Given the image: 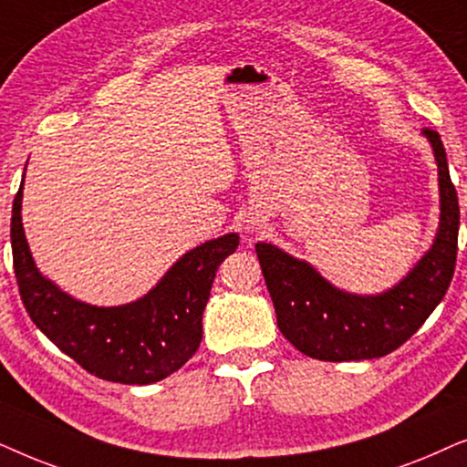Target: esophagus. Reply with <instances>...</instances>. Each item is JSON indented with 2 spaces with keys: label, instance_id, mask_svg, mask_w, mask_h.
I'll use <instances>...</instances> for the list:
<instances>
[{
  "label": "esophagus",
  "instance_id": "esophagus-1",
  "mask_svg": "<svg viewBox=\"0 0 467 467\" xmlns=\"http://www.w3.org/2000/svg\"><path fill=\"white\" fill-rule=\"evenodd\" d=\"M258 228V222L256 220H247L245 222V230H247V233H254V230H256Z\"/></svg>",
  "mask_w": 467,
  "mask_h": 467
}]
</instances>
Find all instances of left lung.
<instances>
[{"mask_svg": "<svg viewBox=\"0 0 467 467\" xmlns=\"http://www.w3.org/2000/svg\"><path fill=\"white\" fill-rule=\"evenodd\" d=\"M433 149L440 185L436 239L393 288L352 295L273 244H256L277 327L298 352L318 360H363L393 352L412 337L449 290L457 260L459 202L436 130H422Z\"/></svg>", "mask_w": 467, "mask_h": 467, "instance_id": "8db88e82", "label": "left lung"}]
</instances>
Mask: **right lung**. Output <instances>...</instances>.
<instances>
[{"label":"right lung","instance_id":"add662e5","mask_svg":"<svg viewBox=\"0 0 467 467\" xmlns=\"http://www.w3.org/2000/svg\"><path fill=\"white\" fill-rule=\"evenodd\" d=\"M21 204L23 183L10 222L18 292L29 318L61 352L89 374L121 384L160 382L188 363L201 346L202 312L215 271L237 250V233L183 254L136 301L98 307L70 296L38 271L25 239Z\"/></svg>","mask_w":467,"mask_h":467}]
</instances>
